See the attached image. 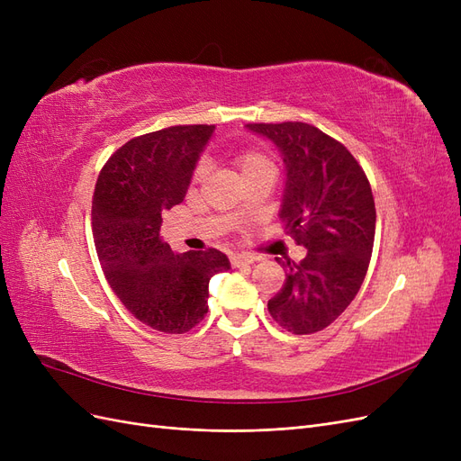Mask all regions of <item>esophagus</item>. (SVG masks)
Returning <instances> with one entry per match:
<instances>
[{
  "label": "esophagus",
  "mask_w": 461,
  "mask_h": 461,
  "mask_svg": "<svg viewBox=\"0 0 461 461\" xmlns=\"http://www.w3.org/2000/svg\"><path fill=\"white\" fill-rule=\"evenodd\" d=\"M256 258L248 256V254H230V265L232 267H246V265L254 263Z\"/></svg>",
  "instance_id": "1"
}]
</instances>
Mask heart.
<instances>
[{"label":"heart","instance_id":"1","mask_svg":"<svg viewBox=\"0 0 461 461\" xmlns=\"http://www.w3.org/2000/svg\"><path fill=\"white\" fill-rule=\"evenodd\" d=\"M232 163L236 169H239L242 178L254 175V173H259V171H265V169H275L271 158L267 156V153H263L259 149H242L232 158ZM203 175H205V165L198 163L196 169H194V173H192V183H198V180L203 178Z\"/></svg>","mask_w":461,"mask_h":461}]
</instances>
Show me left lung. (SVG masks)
<instances>
[{
	"instance_id": "left-lung-1",
	"label": "left lung",
	"mask_w": 461,
	"mask_h": 461,
	"mask_svg": "<svg viewBox=\"0 0 461 461\" xmlns=\"http://www.w3.org/2000/svg\"><path fill=\"white\" fill-rule=\"evenodd\" d=\"M283 153L285 230L308 249L302 261H281L285 285L267 303L292 334L329 327L352 303L367 275L375 240V200L366 171L350 151L313 124L249 122Z\"/></svg>"
}]
</instances>
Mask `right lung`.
I'll return each instance as SVG.
<instances>
[{"mask_svg":"<svg viewBox=\"0 0 461 461\" xmlns=\"http://www.w3.org/2000/svg\"><path fill=\"white\" fill-rule=\"evenodd\" d=\"M215 124H178L136 136L102 167L92 198V234L109 286L144 325L183 334L207 313L209 278L227 256L173 254L159 236L161 213L185 200L192 171Z\"/></svg>","mask_w":461,"mask_h":461,"instance_id":"right-lung-1","label":"right lung"}]
</instances>
